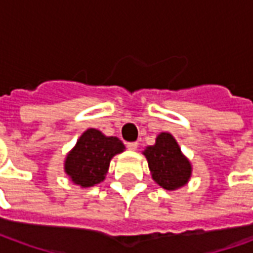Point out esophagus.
Returning a JSON list of instances; mask_svg holds the SVG:
<instances>
[{
  "instance_id": "obj_1",
  "label": "esophagus",
  "mask_w": 253,
  "mask_h": 253,
  "mask_svg": "<svg viewBox=\"0 0 253 253\" xmlns=\"http://www.w3.org/2000/svg\"><path fill=\"white\" fill-rule=\"evenodd\" d=\"M126 147H128L129 149H132V151H136L137 147H139V144H137V141H130V143L126 144Z\"/></svg>"
}]
</instances>
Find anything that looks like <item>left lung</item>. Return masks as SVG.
Instances as JSON below:
<instances>
[{"mask_svg": "<svg viewBox=\"0 0 253 253\" xmlns=\"http://www.w3.org/2000/svg\"><path fill=\"white\" fill-rule=\"evenodd\" d=\"M144 155L152 178L163 189L175 190L189 180L191 166L169 133H160L155 145L145 149Z\"/></svg>", "mask_w": 253, "mask_h": 253, "instance_id": "1", "label": "left lung"}]
</instances>
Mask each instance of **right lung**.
<instances>
[{"mask_svg":"<svg viewBox=\"0 0 253 253\" xmlns=\"http://www.w3.org/2000/svg\"><path fill=\"white\" fill-rule=\"evenodd\" d=\"M124 151L117 137H106L97 129H87L67 155L64 169L74 183L90 187L102 182L114 155Z\"/></svg>","mask_w":253,"mask_h":253,"instance_id":"1","label":"right lung"}]
</instances>
